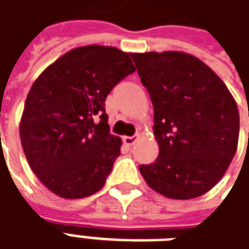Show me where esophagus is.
<instances>
[{
	"label": "esophagus",
	"mask_w": 249,
	"mask_h": 249,
	"mask_svg": "<svg viewBox=\"0 0 249 249\" xmlns=\"http://www.w3.org/2000/svg\"><path fill=\"white\" fill-rule=\"evenodd\" d=\"M139 135H134V137H124L123 138V142L127 144V146H133L137 141H138Z\"/></svg>",
	"instance_id": "1"
}]
</instances>
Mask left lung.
Here are the masks:
<instances>
[{
	"mask_svg": "<svg viewBox=\"0 0 249 249\" xmlns=\"http://www.w3.org/2000/svg\"><path fill=\"white\" fill-rule=\"evenodd\" d=\"M131 57L154 107L160 147L156 162L141 165L139 172L167 198L200 197L223 178L237 150L240 118L233 96L193 54L166 51Z\"/></svg>",
	"mask_w": 249,
	"mask_h": 249,
	"instance_id": "obj_1",
	"label": "left lung"
}]
</instances>
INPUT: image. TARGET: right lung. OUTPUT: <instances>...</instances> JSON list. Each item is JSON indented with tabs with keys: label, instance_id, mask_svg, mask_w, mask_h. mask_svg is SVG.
Returning <instances> with one entry per match:
<instances>
[{
	"label": "right lung",
	"instance_id": "obj_1",
	"mask_svg": "<svg viewBox=\"0 0 249 249\" xmlns=\"http://www.w3.org/2000/svg\"><path fill=\"white\" fill-rule=\"evenodd\" d=\"M134 71L130 53L93 44L68 51L33 83L20 139L29 166L52 193L72 200L103 188L122 146L110 134L106 98Z\"/></svg>",
	"mask_w": 249,
	"mask_h": 249
}]
</instances>
